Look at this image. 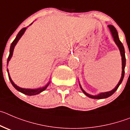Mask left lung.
<instances>
[{
    "mask_svg": "<svg viewBox=\"0 0 130 130\" xmlns=\"http://www.w3.org/2000/svg\"><path fill=\"white\" fill-rule=\"evenodd\" d=\"M108 27L110 30L112 36L113 37V40H114L115 43H116V45H117V46L119 47V51H120V55H121V57H122V76H121V78H120V81L119 82L118 84L117 85V86L115 87V89H113V90H111V91H108V92H105V93H101L100 94H97V95H91V94H88L82 88L81 85L79 84V86H80V88H81L82 91H83V93L85 94L86 96H87L89 98L94 99H106L107 97L111 96L113 93L115 92V91L117 90L118 87H119V85H120V84L122 83V80H123L124 76V69L125 66H126V57H125V51H124V48L123 45L122 43H121V41H120L119 38V35H118V32L117 31L116 28L113 26V25H108Z\"/></svg>",
    "mask_w": 130,
    "mask_h": 130,
    "instance_id": "obj_1",
    "label": "left lung"
}]
</instances>
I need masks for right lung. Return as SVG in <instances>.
<instances>
[{"instance_id": "add662e5", "label": "right lung", "mask_w": 130, "mask_h": 130, "mask_svg": "<svg viewBox=\"0 0 130 130\" xmlns=\"http://www.w3.org/2000/svg\"><path fill=\"white\" fill-rule=\"evenodd\" d=\"M31 24H32V23H31ZM31 24H30V25H31ZM26 30V28H23V29H21V30H20V31L18 33V34H17V36H16L15 39H14V41L12 42V43H11V46H10V54H9V56H8V61H7V65H8L9 61L10 60L11 58L12 57L13 52V50H14V48H15V46L16 45V44L17 43V42L19 41V40L20 39V38H21V37H22V36L24 34V31H25ZM7 71H8V77H9V79H10V82L11 83V84H12L13 86V87L17 90V91H19V92H21V93H23V94H26V95L31 96V95H36V94H39V93H41L42 91H45V90L46 89V87L48 86L49 84H50V82H49L48 84L46 86H45V87H40V88H38V89H31L21 88V87H19V86H17V85H15V84H14V82L12 81V79H11V77H10V74H9V72H8V69H7Z\"/></svg>"}]
</instances>
